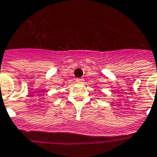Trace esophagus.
<instances>
[{
	"label": "esophagus",
	"mask_w": 157,
	"mask_h": 157,
	"mask_svg": "<svg viewBox=\"0 0 157 157\" xmlns=\"http://www.w3.org/2000/svg\"><path fill=\"white\" fill-rule=\"evenodd\" d=\"M75 81H76V82H81V83H82V82H83V81H84V80H83L82 78H77L76 80H75Z\"/></svg>",
	"instance_id": "1"
}]
</instances>
